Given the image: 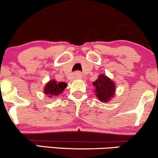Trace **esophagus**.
I'll return each mask as SVG.
<instances>
[{"label":"esophagus","mask_w":158,"mask_h":158,"mask_svg":"<svg viewBox=\"0 0 158 158\" xmlns=\"http://www.w3.org/2000/svg\"><path fill=\"white\" fill-rule=\"evenodd\" d=\"M74 75H75V77H77V78H81V74L80 72H79V71L76 72Z\"/></svg>","instance_id":"1"}]
</instances>
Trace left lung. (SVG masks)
Masks as SVG:
<instances>
[{"label": "left lung", "instance_id": "left-lung-1", "mask_svg": "<svg viewBox=\"0 0 158 158\" xmlns=\"http://www.w3.org/2000/svg\"><path fill=\"white\" fill-rule=\"evenodd\" d=\"M93 85L95 88L94 92L101 102H108L114 97L116 90L115 84L104 74L99 75L97 80L93 82Z\"/></svg>", "mask_w": 158, "mask_h": 158}]
</instances>
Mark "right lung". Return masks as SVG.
I'll return each instance as SVG.
<instances>
[{"instance_id":"1","label":"right lung","mask_w":158,"mask_h":158,"mask_svg":"<svg viewBox=\"0 0 158 158\" xmlns=\"http://www.w3.org/2000/svg\"><path fill=\"white\" fill-rule=\"evenodd\" d=\"M67 85L65 82L57 83L55 80H50L45 85L44 92L49 97L52 98L62 93Z\"/></svg>"}]
</instances>
